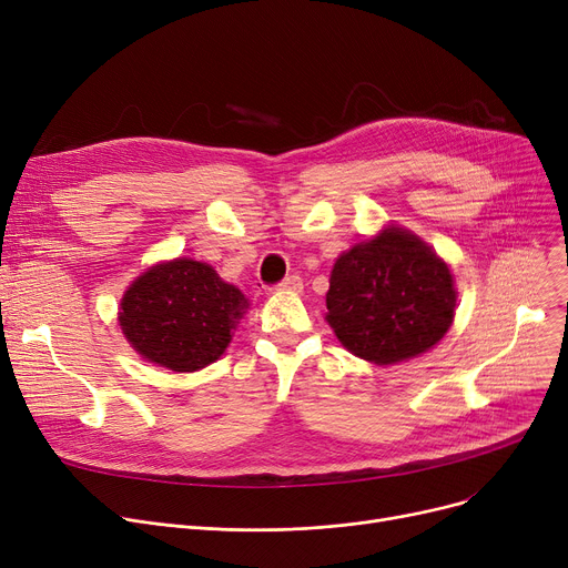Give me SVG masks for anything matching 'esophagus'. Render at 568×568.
<instances>
[{
	"instance_id": "esophagus-1",
	"label": "esophagus",
	"mask_w": 568,
	"mask_h": 568,
	"mask_svg": "<svg viewBox=\"0 0 568 568\" xmlns=\"http://www.w3.org/2000/svg\"><path fill=\"white\" fill-rule=\"evenodd\" d=\"M302 287H304V281L300 276H287L285 281L278 283V290L283 292H302Z\"/></svg>"
}]
</instances>
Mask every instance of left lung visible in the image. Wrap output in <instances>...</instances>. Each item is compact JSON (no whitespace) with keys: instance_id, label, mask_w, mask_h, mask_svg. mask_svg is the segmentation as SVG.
<instances>
[{"instance_id":"1","label":"left lung","mask_w":568,"mask_h":568,"mask_svg":"<svg viewBox=\"0 0 568 568\" xmlns=\"http://www.w3.org/2000/svg\"><path fill=\"white\" fill-rule=\"evenodd\" d=\"M326 308V322L352 354L386 366L442 341L454 322L456 290L430 246L389 227L336 260Z\"/></svg>"}]
</instances>
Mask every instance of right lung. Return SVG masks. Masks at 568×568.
I'll list each match as a JSON object with an SVG mask.
<instances>
[{"label":"right lung","instance_id":"right-lung-1","mask_svg":"<svg viewBox=\"0 0 568 568\" xmlns=\"http://www.w3.org/2000/svg\"><path fill=\"white\" fill-rule=\"evenodd\" d=\"M246 306V296L212 266L179 257L152 266L126 290L119 324L144 359L193 373L223 354Z\"/></svg>","mask_w":568,"mask_h":568}]
</instances>
